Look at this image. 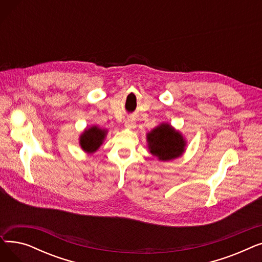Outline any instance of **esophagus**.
<instances>
[{"label":"esophagus","mask_w":262,"mask_h":262,"mask_svg":"<svg viewBox=\"0 0 262 262\" xmlns=\"http://www.w3.org/2000/svg\"><path fill=\"white\" fill-rule=\"evenodd\" d=\"M124 126H125V128H127V129H134L136 127V122L134 119L130 118V119L126 120L125 124H124Z\"/></svg>","instance_id":"34e87169"}]
</instances>
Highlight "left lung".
<instances>
[{
    "mask_svg": "<svg viewBox=\"0 0 262 262\" xmlns=\"http://www.w3.org/2000/svg\"><path fill=\"white\" fill-rule=\"evenodd\" d=\"M146 142L149 153L159 161H171L181 157L187 146L183 134L166 122L146 134Z\"/></svg>",
    "mask_w": 262,
    "mask_h": 262,
    "instance_id": "obj_1",
    "label": "left lung"
}]
</instances>
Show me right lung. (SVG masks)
<instances>
[{
  "mask_svg": "<svg viewBox=\"0 0 262 262\" xmlns=\"http://www.w3.org/2000/svg\"><path fill=\"white\" fill-rule=\"evenodd\" d=\"M108 130L98 125L87 127L79 136V146L87 154H93L105 141Z\"/></svg>",
  "mask_w": 262,
  "mask_h": 262,
  "instance_id": "1",
  "label": "right lung"
}]
</instances>
